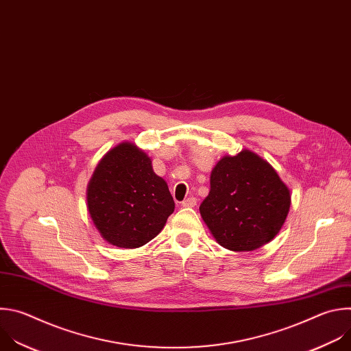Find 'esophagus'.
Masks as SVG:
<instances>
[{
  "mask_svg": "<svg viewBox=\"0 0 351 351\" xmlns=\"http://www.w3.org/2000/svg\"><path fill=\"white\" fill-rule=\"evenodd\" d=\"M181 204H182L184 207H195L196 199H195V197H188V199H185Z\"/></svg>",
  "mask_w": 351,
  "mask_h": 351,
  "instance_id": "1",
  "label": "esophagus"
}]
</instances>
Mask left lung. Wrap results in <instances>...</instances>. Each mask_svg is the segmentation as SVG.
<instances>
[{
  "label": "left lung",
  "mask_w": 351,
  "mask_h": 351,
  "mask_svg": "<svg viewBox=\"0 0 351 351\" xmlns=\"http://www.w3.org/2000/svg\"><path fill=\"white\" fill-rule=\"evenodd\" d=\"M291 202V189L276 170L257 154L243 149L217 162L199 212L220 246L252 252L281 231Z\"/></svg>",
  "instance_id": "left-lung-1"
}]
</instances>
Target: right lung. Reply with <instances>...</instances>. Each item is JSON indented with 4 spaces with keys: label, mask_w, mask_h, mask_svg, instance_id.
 <instances>
[{
    "label": "right lung",
    "mask_w": 351,
    "mask_h": 351,
    "mask_svg": "<svg viewBox=\"0 0 351 351\" xmlns=\"http://www.w3.org/2000/svg\"><path fill=\"white\" fill-rule=\"evenodd\" d=\"M174 207L151 158L128 141L104 155L87 185L90 217L99 235L116 247L135 249L152 241Z\"/></svg>",
    "instance_id": "obj_1"
}]
</instances>
